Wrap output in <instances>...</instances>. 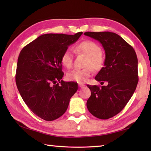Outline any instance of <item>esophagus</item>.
Masks as SVG:
<instances>
[{"instance_id":"1","label":"esophagus","mask_w":151,"mask_h":151,"mask_svg":"<svg viewBox=\"0 0 151 151\" xmlns=\"http://www.w3.org/2000/svg\"><path fill=\"white\" fill-rule=\"evenodd\" d=\"M78 86L80 88H83V87H84L85 85L83 84H78Z\"/></svg>"}]
</instances>
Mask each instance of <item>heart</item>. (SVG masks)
<instances>
[{
	"instance_id": "1",
	"label": "heart",
	"mask_w": 151,
	"mask_h": 151,
	"mask_svg": "<svg viewBox=\"0 0 151 151\" xmlns=\"http://www.w3.org/2000/svg\"><path fill=\"white\" fill-rule=\"evenodd\" d=\"M74 50L77 54H82L86 56L84 66L82 69H75L67 74V78L70 81H75L83 84L88 81L93 72V68L99 69L103 66L104 56L101 52V49L95 41L91 40L83 41L74 47ZM73 52L67 49L61 56V62L67 69L73 66Z\"/></svg>"
}]
</instances>
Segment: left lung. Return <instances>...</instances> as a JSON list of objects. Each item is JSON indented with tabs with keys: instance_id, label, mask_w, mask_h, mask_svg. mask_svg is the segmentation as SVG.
<instances>
[{
	"instance_id": "1",
	"label": "left lung",
	"mask_w": 151,
	"mask_h": 151,
	"mask_svg": "<svg viewBox=\"0 0 151 151\" xmlns=\"http://www.w3.org/2000/svg\"><path fill=\"white\" fill-rule=\"evenodd\" d=\"M85 36L100 42L105 50L104 67L95 79L107 86L88 85L91 95L87 101L89 111L101 119H108L123 110L138 83L135 50L120 36L110 32H86Z\"/></svg>"
}]
</instances>
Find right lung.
I'll return each mask as SVG.
<instances>
[{"instance_id": "right-lung-1", "label": "right lung", "mask_w": 151, "mask_h": 151, "mask_svg": "<svg viewBox=\"0 0 151 151\" xmlns=\"http://www.w3.org/2000/svg\"><path fill=\"white\" fill-rule=\"evenodd\" d=\"M82 34H47L21 50L15 82L24 102L34 114L50 121L65 113L78 89L74 82H64L61 56Z\"/></svg>"}]
</instances>
